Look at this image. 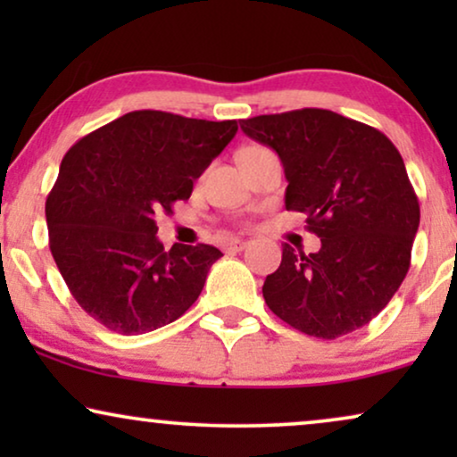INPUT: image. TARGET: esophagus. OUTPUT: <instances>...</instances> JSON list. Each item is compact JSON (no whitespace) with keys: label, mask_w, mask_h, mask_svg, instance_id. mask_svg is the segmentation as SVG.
Returning a JSON list of instances; mask_svg holds the SVG:
<instances>
[{"label":"esophagus","mask_w":457,"mask_h":457,"mask_svg":"<svg viewBox=\"0 0 457 457\" xmlns=\"http://www.w3.org/2000/svg\"><path fill=\"white\" fill-rule=\"evenodd\" d=\"M245 245H247L245 239H233V241H230L228 245H227V249H228V252H241V249L245 247Z\"/></svg>","instance_id":"1"}]
</instances>
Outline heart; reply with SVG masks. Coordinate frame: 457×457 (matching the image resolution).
<instances>
[{
    "label": "heart",
    "mask_w": 457,
    "mask_h": 457,
    "mask_svg": "<svg viewBox=\"0 0 457 457\" xmlns=\"http://www.w3.org/2000/svg\"><path fill=\"white\" fill-rule=\"evenodd\" d=\"M245 149H249V147H245Z\"/></svg>",
    "instance_id": "obj_1"
}]
</instances>
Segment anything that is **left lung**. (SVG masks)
<instances>
[{
	"label": "left lung",
	"mask_w": 457,
	"mask_h": 457,
	"mask_svg": "<svg viewBox=\"0 0 457 457\" xmlns=\"http://www.w3.org/2000/svg\"><path fill=\"white\" fill-rule=\"evenodd\" d=\"M241 130L278 154L287 210L303 212L320 237L316 253L283 247L262 287L289 327L337 339L366 327L410 270L420 205L402 154L380 130L320 108L241 120Z\"/></svg>",
	"instance_id": "1"
}]
</instances>
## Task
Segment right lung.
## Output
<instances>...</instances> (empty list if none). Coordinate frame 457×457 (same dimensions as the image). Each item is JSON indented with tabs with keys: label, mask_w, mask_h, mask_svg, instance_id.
I'll use <instances>...</instances> for the list:
<instances>
[{
	"label": "right lung",
	"mask_w": 457,
	"mask_h": 457,
	"mask_svg": "<svg viewBox=\"0 0 457 457\" xmlns=\"http://www.w3.org/2000/svg\"><path fill=\"white\" fill-rule=\"evenodd\" d=\"M237 120L129 112L68 149L46 202L49 249L77 303L118 335L166 327L195 303L220 249L158 241L155 216L189 199L193 180Z\"/></svg>",
	"instance_id": "obj_1"
}]
</instances>
